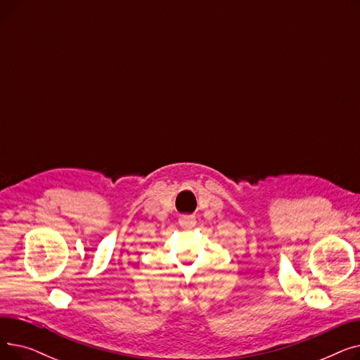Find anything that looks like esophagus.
I'll return each instance as SVG.
<instances>
[{"label":"esophagus","mask_w":360,"mask_h":360,"mask_svg":"<svg viewBox=\"0 0 360 360\" xmlns=\"http://www.w3.org/2000/svg\"><path fill=\"white\" fill-rule=\"evenodd\" d=\"M195 224H197V220L194 216H182L179 219V226L184 229H191Z\"/></svg>","instance_id":"obj_1"}]
</instances>
